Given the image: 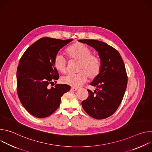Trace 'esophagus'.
<instances>
[{"instance_id":"esophagus-1","label":"esophagus","mask_w":152,"mask_h":152,"mask_svg":"<svg viewBox=\"0 0 152 152\" xmlns=\"http://www.w3.org/2000/svg\"><path fill=\"white\" fill-rule=\"evenodd\" d=\"M78 90V88H73V87H72L71 88V89H70V90L71 91H77Z\"/></svg>"}]
</instances>
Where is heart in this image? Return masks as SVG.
I'll list each match as a JSON object with an SVG mask.
<instances>
[{"mask_svg":"<svg viewBox=\"0 0 152 152\" xmlns=\"http://www.w3.org/2000/svg\"><path fill=\"white\" fill-rule=\"evenodd\" d=\"M66 53L70 59L78 60L76 74H69L62 77V82L73 88L80 87L88 79L96 78L100 73L102 61L100 56L93 53L90 48L81 42L71 45L66 50ZM55 69L61 73L67 71V62L62 55L57 54L53 59Z\"/></svg>","mask_w":152,"mask_h":152,"instance_id":"obj_1","label":"heart"}]
</instances>
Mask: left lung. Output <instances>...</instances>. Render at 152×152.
Here are the masks:
<instances>
[{
	"label": "left lung",
	"instance_id": "1",
	"mask_svg": "<svg viewBox=\"0 0 152 152\" xmlns=\"http://www.w3.org/2000/svg\"><path fill=\"white\" fill-rule=\"evenodd\" d=\"M94 48L102 61L99 75L90 83L97 91L88 90L89 96L82 102L85 111L96 119L112 115L120 106L127 84V75L119 52L106 43L95 39H79Z\"/></svg>",
	"mask_w": 152,
	"mask_h": 152
}]
</instances>
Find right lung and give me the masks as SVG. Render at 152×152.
I'll list each match as a JSON object with an SVG mask.
<instances>
[{"instance_id":"obj_1","label":"right lung","mask_w":152,"mask_h":152,"mask_svg":"<svg viewBox=\"0 0 152 152\" xmlns=\"http://www.w3.org/2000/svg\"><path fill=\"white\" fill-rule=\"evenodd\" d=\"M73 39L43 37L29 47L21 57L17 70V91L24 107L33 116L45 118L58 108L61 98L70 90L66 84L49 85L59 79L53 65L58 51Z\"/></svg>"}]
</instances>
